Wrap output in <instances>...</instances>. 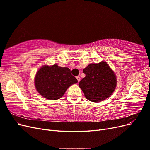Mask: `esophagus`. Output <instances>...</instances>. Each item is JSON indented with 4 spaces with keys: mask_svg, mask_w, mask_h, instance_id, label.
<instances>
[{
    "mask_svg": "<svg viewBox=\"0 0 150 150\" xmlns=\"http://www.w3.org/2000/svg\"><path fill=\"white\" fill-rule=\"evenodd\" d=\"M76 79H77V80H78V83L80 81V79H81V78H80V77L79 76H77L76 77Z\"/></svg>",
    "mask_w": 150,
    "mask_h": 150,
    "instance_id": "1",
    "label": "esophagus"
}]
</instances>
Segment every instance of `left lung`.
Returning <instances> with one entry per match:
<instances>
[{
    "instance_id": "8db88e82",
    "label": "left lung",
    "mask_w": 150,
    "mask_h": 150,
    "mask_svg": "<svg viewBox=\"0 0 150 150\" xmlns=\"http://www.w3.org/2000/svg\"><path fill=\"white\" fill-rule=\"evenodd\" d=\"M83 72L86 76L80 81L79 86L89 101H103L114 92L116 76L107 62L92 63L84 68Z\"/></svg>"
}]
</instances>
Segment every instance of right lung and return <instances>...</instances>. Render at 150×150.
Segmentation results:
<instances>
[{"label": "right lung", "mask_w": 150, "mask_h": 150, "mask_svg": "<svg viewBox=\"0 0 150 150\" xmlns=\"http://www.w3.org/2000/svg\"><path fill=\"white\" fill-rule=\"evenodd\" d=\"M78 80L67 67L57 64L44 65L36 73L34 83L36 90L44 98L56 100L64 94L67 89Z\"/></svg>", "instance_id": "add662e5"}]
</instances>
